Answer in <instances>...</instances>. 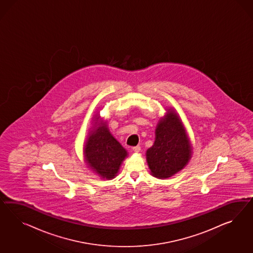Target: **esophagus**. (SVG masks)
I'll return each instance as SVG.
<instances>
[{"mask_svg":"<svg viewBox=\"0 0 253 253\" xmlns=\"http://www.w3.org/2000/svg\"><path fill=\"white\" fill-rule=\"evenodd\" d=\"M132 150H133L135 153H138V152L141 150V147L139 146H133V147H132Z\"/></svg>","mask_w":253,"mask_h":253,"instance_id":"1","label":"esophagus"}]
</instances>
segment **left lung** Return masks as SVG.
Segmentation results:
<instances>
[{
    "mask_svg": "<svg viewBox=\"0 0 253 253\" xmlns=\"http://www.w3.org/2000/svg\"><path fill=\"white\" fill-rule=\"evenodd\" d=\"M153 146L146 150V161L154 177L165 179L184 169L193 153L184 124L173 108H169L155 130Z\"/></svg>",
    "mask_w": 253,
    "mask_h": 253,
    "instance_id": "obj_1",
    "label": "left lung"
}]
</instances>
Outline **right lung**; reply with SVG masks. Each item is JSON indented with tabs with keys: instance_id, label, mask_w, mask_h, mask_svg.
<instances>
[{
	"instance_id": "right-lung-1",
	"label": "right lung",
	"mask_w": 253,
	"mask_h": 253,
	"mask_svg": "<svg viewBox=\"0 0 253 253\" xmlns=\"http://www.w3.org/2000/svg\"><path fill=\"white\" fill-rule=\"evenodd\" d=\"M84 149L85 163L103 180H111L117 173L127 151L110 133L107 122L95 115Z\"/></svg>"
}]
</instances>
